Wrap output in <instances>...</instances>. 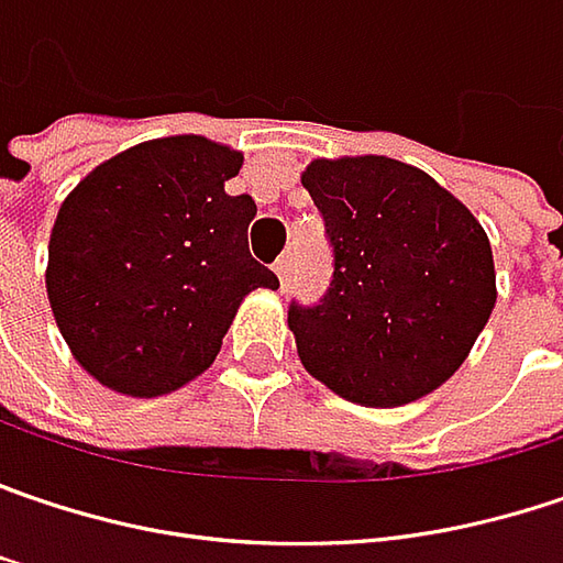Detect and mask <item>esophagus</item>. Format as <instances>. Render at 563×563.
Listing matches in <instances>:
<instances>
[{"mask_svg": "<svg viewBox=\"0 0 563 563\" xmlns=\"http://www.w3.org/2000/svg\"><path fill=\"white\" fill-rule=\"evenodd\" d=\"M274 271H277V277L286 286L289 283V274H292V251H283L280 257H277V264H274Z\"/></svg>", "mask_w": 563, "mask_h": 563, "instance_id": "34e87169", "label": "esophagus"}]
</instances>
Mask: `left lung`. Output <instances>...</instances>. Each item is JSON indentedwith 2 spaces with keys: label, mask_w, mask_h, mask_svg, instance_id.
I'll return each mask as SVG.
<instances>
[{
  "label": "left lung",
  "mask_w": 563,
  "mask_h": 563,
  "mask_svg": "<svg viewBox=\"0 0 563 563\" xmlns=\"http://www.w3.org/2000/svg\"><path fill=\"white\" fill-rule=\"evenodd\" d=\"M302 187L334 254L328 292L314 306L289 302L302 366L366 408L430 395L465 363L497 302L478 219L385 155L318 158Z\"/></svg>",
  "instance_id": "obj_1"
}]
</instances>
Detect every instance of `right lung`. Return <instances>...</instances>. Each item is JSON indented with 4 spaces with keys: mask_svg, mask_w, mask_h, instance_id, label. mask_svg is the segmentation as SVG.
<instances>
[{
    "mask_svg": "<svg viewBox=\"0 0 563 563\" xmlns=\"http://www.w3.org/2000/svg\"><path fill=\"white\" fill-rule=\"evenodd\" d=\"M242 152L168 136L98 165L59 207L47 296L59 334L114 391L155 398L200 376L251 289H277L249 251L257 213L225 194Z\"/></svg>",
    "mask_w": 563,
    "mask_h": 563,
    "instance_id": "right-lung-1",
    "label": "right lung"
}]
</instances>
